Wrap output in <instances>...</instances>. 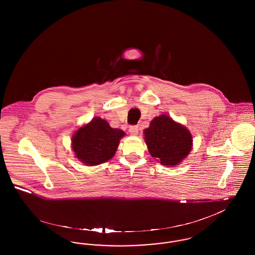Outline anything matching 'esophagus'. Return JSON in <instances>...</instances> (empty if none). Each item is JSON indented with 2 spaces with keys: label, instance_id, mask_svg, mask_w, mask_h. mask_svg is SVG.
<instances>
[{
  "label": "esophagus",
  "instance_id": "esophagus-1",
  "mask_svg": "<svg viewBox=\"0 0 255 255\" xmlns=\"http://www.w3.org/2000/svg\"><path fill=\"white\" fill-rule=\"evenodd\" d=\"M129 132L131 133V134H133V135L137 134V133H138V127L136 125H131L129 127Z\"/></svg>",
  "mask_w": 255,
  "mask_h": 255
}]
</instances>
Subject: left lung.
I'll return each instance as SVG.
<instances>
[{
    "instance_id": "8db88e82",
    "label": "left lung",
    "mask_w": 255,
    "mask_h": 255,
    "mask_svg": "<svg viewBox=\"0 0 255 255\" xmlns=\"http://www.w3.org/2000/svg\"><path fill=\"white\" fill-rule=\"evenodd\" d=\"M148 150L163 165L174 166L185 158L192 147V135L166 115L155 118L144 130Z\"/></svg>"
}]
</instances>
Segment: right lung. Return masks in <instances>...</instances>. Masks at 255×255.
I'll use <instances>...</instances> for the list:
<instances>
[{"mask_svg":"<svg viewBox=\"0 0 255 255\" xmlns=\"http://www.w3.org/2000/svg\"><path fill=\"white\" fill-rule=\"evenodd\" d=\"M124 134L121 129L111 128L106 121L95 118L73 134V151L76 158L87 165H97L115 156Z\"/></svg>","mask_w":255,"mask_h":255,"instance_id":"right-lung-1","label":"right lung"}]
</instances>
